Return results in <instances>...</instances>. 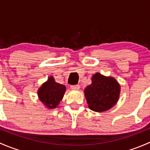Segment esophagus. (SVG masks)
<instances>
[{"mask_svg": "<svg viewBox=\"0 0 150 150\" xmlns=\"http://www.w3.org/2000/svg\"><path fill=\"white\" fill-rule=\"evenodd\" d=\"M70 87L73 90H79L81 86H80V85H74V86H71Z\"/></svg>", "mask_w": 150, "mask_h": 150, "instance_id": "obj_1", "label": "esophagus"}]
</instances>
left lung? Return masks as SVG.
Masks as SVG:
<instances>
[{"mask_svg":"<svg viewBox=\"0 0 150 150\" xmlns=\"http://www.w3.org/2000/svg\"><path fill=\"white\" fill-rule=\"evenodd\" d=\"M91 84L85 88L84 93L88 107L95 112H104L111 109L117 102L120 86L112 77L100 73L94 74Z\"/></svg>","mask_w":150,"mask_h":150,"instance_id":"left-lung-1","label":"left lung"}]
</instances>
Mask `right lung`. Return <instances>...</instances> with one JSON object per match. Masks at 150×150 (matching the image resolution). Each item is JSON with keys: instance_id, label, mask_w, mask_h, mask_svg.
Returning <instances> with one entry per match:
<instances>
[{"instance_id": "obj_1", "label": "right lung", "mask_w": 150, "mask_h": 150, "mask_svg": "<svg viewBox=\"0 0 150 150\" xmlns=\"http://www.w3.org/2000/svg\"><path fill=\"white\" fill-rule=\"evenodd\" d=\"M66 87L57 83L52 76L48 78L38 91L39 99L48 109L56 108L62 99Z\"/></svg>"}]
</instances>
